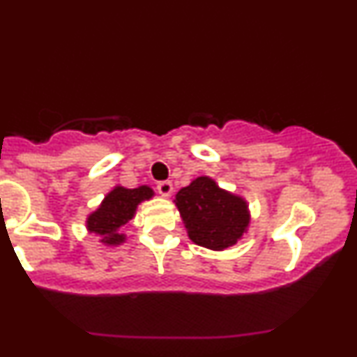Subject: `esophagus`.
I'll return each mask as SVG.
<instances>
[{
  "mask_svg": "<svg viewBox=\"0 0 357 357\" xmlns=\"http://www.w3.org/2000/svg\"><path fill=\"white\" fill-rule=\"evenodd\" d=\"M158 191H159V195L169 196L171 192H173V183H171V181L158 183Z\"/></svg>",
  "mask_w": 357,
  "mask_h": 357,
  "instance_id": "1",
  "label": "esophagus"
}]
</instances>
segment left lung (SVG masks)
<instances>
[{
	"label": "left lung",
	"instance_id": "8db88e82",
	"mask_svg": "<svg viewBox=\"0 0 357 357\" xmlns=\"http://www.w3.org/2000/svg\"><path fill=\"white\" fill-rule=\"evenodd\" d=\"M188 235L196 245L223 250L236 243L248 227L247 203L220 190L213 179L202 176L176 195Z\"/></svg>",
	"mask_w": 357,
	"mask_h": 357
}]
</instances>
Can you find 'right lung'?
Masks as SVG:
<instances>
[{
  "label": "right lung",
  "mask_w": 357,
  "mask_h": 357,
  "mask_svg": "<svg viewBox=\"0 0 357 357\" xmlns=\"http://www.w3.org/2000/svg\"><path fill=\"white\" fill-rule=\"evenodd\" d=\"M153 196V190L147 186H139L136 190L117 186L105 196L100 208L93 211L87 220V228L92 233L102 235V241L109 245H117L124 240L119 228L134 216L137 204Z\"/></svg>",
  "instance_id": "obj_1"
}]
</instances>
